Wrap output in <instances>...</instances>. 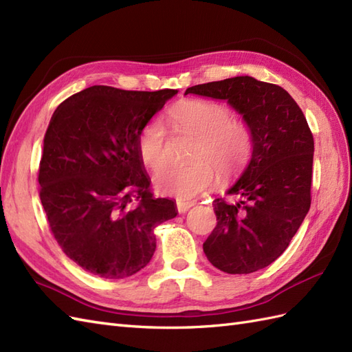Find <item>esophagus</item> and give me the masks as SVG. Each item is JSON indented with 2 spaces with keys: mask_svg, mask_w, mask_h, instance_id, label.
Segmentation results:
<instances>
[{
  "mask_svg": "<svg viewBox=\"0 0 352 352\" xmlns=\"http://www.w3.org/2000/svg\"><path fill=\"white\" fill-rule=\"evenodd\" d=\"M195 203L194 201H176V207L179 213H185L186 210H189Z\"/></svg>",
  "mask_w": 352,
  "mask_h": 352,
  "instance_id": "esophagus-1",
  "label": "esophagus"
}]
</instances>
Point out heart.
<instances>
[{"mask_svg":"<svg viewBox=\"0 0 352 352\" xmlns=\"http://www.w3.org/2000/svg\"><path fill=\"white\" fill-rule=\"evenodd\" d=\"M175 124L197 138L189 166H166L167 133L158 118L149 120L138 136V154L154 176L157 191L179 199H191L213 184L217 175L222 180L235 176L249 163L254 138L250 126L232 118L225 103L201 99L179 102L168 112Z\"/></svg>","mask_w":352,"mask_h":352,"instance_id":"obj_1","label":"heart"}]
</instances>
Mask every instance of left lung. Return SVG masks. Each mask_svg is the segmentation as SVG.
Returning a JSON list of instances; mask_svg holds the SVG:
<instances>
[{"label":"left lung","instance_id":"left-lung-1","mask_svg":"<svg viewBox=\"0 0 352 352\" xmlns=\"http://www.w3.org/2000/svg\"><path fill=\"white\" fill-rule=\"evenodd\" d=\"M188 93L228 100L253 131L250 163L228 191L240 201L214 199L217 223L203 249L226 274L259 271L287 249L309 210L314 138L307 118L280 85L247 75L192 85Z\"/></svg>","mask_w":352,"mask_h":352}]
</instances>
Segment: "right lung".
<instances>
[{
    "label": "right lung",
    "instance_id": "add662e5",
    "mask_svg": "<svg viewBox=\"0 0 352 352\" xmlns=\"http://www.w3.org/2000/svg\"><path fill=\"white\" fill-rule=\"evenodd\" d=\"M177 90L93 85L63 100L44 135L40 198L63 253L90 274L120 280L155 252V226L177 214L151 192L138 136Z\"/></svg>",
    "mask_w": 352,
    "mask_h": 352
}]
</instances>
